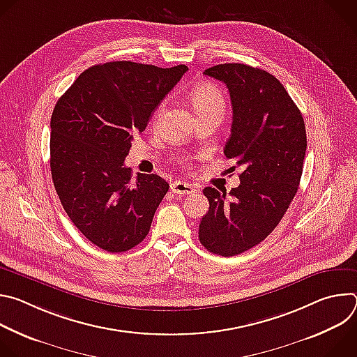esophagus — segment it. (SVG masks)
Returning <instances> with one entry per match:
<instances>
[{"label": "esophagus", "mask_w": 357, "mask_h": 357, "mask_svg": "<svg viewBox=\"0 0 357 357\" xmlns=\"http://www.w3.org/2000/svg\"><path fill=\"white\" fill-rule=\"evenodd\" d=\"M171 190H172L174 193H176V195H192L196 189H195L192 185L186 183V182L175 181V182L171 183Z\"/></svg>", "instance_id": "34e87169"}]
</instances>
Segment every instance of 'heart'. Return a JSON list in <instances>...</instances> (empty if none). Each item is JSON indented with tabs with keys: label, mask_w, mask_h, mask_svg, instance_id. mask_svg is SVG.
<instances>
[{
	"label": "heart",
	"mask_w": 357,
	"mask_h": 357,
	"mask_svg": "<svg viewBox=\"0 0 357 357\" xmlns=\"http://www.w3.org/2000/svg\"><path fill=\"white\" fill-rule=\"evenodd\" d=\"M190 101L196 113L216 106L225 107V98L220 90L211 83H200L195 86L193 90L190 91ZM162 110L164 105L157 110V116H161Z\"/></svg>",
	"instance_id": "b5f03b06"
}]
</instances>
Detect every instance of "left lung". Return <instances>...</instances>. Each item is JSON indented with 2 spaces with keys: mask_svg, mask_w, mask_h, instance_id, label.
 <instances>
[{
  "mask_svg": "<svg viewBox=\"0 0 357 357\" xmlns=\"http://www.w3.org/2000/svg\"><path fill=\"white\" fill-rule=\"evenodd\" d=\"M203 73L229 89L233 123L225 155L243 172L229 197L226 189H203L209 212L200 220L199 240L231 257L260 244L288 211L302 175L307 131L288 91L268 72L225 63Z\"/></svg>",
  "mask_w": 357,
  "mask_h": 357,
  "instance_id": "8db88e82",
  "label": "left lung"
}]
</instances>
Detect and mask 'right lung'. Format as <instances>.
<instances>
[{
  "label": "right lung",
  "instance_id": "obj_1",
  "mask_svg": "<svg viewBox=\"0 0 357 357\" xmlns=\"http://www.w3.org/2000/svg\"><path fill=\"white\" fill-rule=\"evenodd\" d=\"M188 70L128 61L84 70L50 119V171L63 209L82 234L123 252L148 234L169 185L124 165L131 141Z\"/></svg>",
  "mask_w": 357,
  "mask_h": 357
}]
</instances>
